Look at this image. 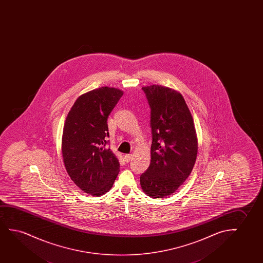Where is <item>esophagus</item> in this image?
Returning <instances> with one entry per match:
<instances>
[{
	"mask_svg": "<svg viewBox=\"0 0 263 263\" xmlns=\"http://www.w3.org/2000/svg\"><path fill=\"white\" fill-rule=\"evenodd\" d=\"M124 159H125V162H129L131 161V159H132V155H125Z\"/></svg>",
	"mask_w": 263,
	"mask_h": 263,
	"instance_id": "1",
	"label": "esophagus"
}]
</instances>
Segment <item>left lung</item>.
Masks as SVG:
<instances>
[{
  "mask_svg": "<svg viewBox=\"0 0 263 263\" xmlns=\"http://www.w3.org/2000/svg\"><path fill=\"white\" fill-rule=\"evenodd\" d=\"M151 108V163L140 176L152 198L173 194L190 176L198 155L194 122L182 95L162 85L143 87Z\"/></svg>",
  "mask_w": 263,
  "mask_h": 263,
  "instance_id": "1",
  "label": "left lung"
}]
</instances>
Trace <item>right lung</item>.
<instances>
[{
	"label": "right lung",
	"instance_id": "right-lung-1",
	"mask_svg": "<svg viewBox=\"0 0 263 263\" xmlns=\"http://www.w3.org/2000/svg\"><path fill=\"white\" fill-rule=\"evenodd\" d=\"M122 90L101 87L81 95L65 119L62 154L71 180L85 193H107L119 172V162L109 148L108 117Z\"/></svg>",
	"mask_w": 263,
	"mask_h": 263
}]
</instances>
